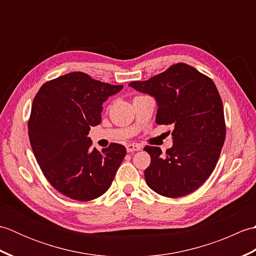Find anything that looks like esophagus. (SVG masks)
I'll return each instance as SVG.
<instances>
[{
	"label": "esophagus",
	"instance_id": "34e87169",
	"mask_svg": "<svg viewBox=\"0 0 256 256\" xmlns=\"http://www.w3.org/2000/svg\"><path fill=\"white\" fill-rule=\"evenodd\" d=\"M142 150V146L138 145V144H128L126 145V150L128 152V153H132V152H138V150Z\"/></svg>",
	"mask_w": 256,
	"mask_h": 256
}]
</instances>
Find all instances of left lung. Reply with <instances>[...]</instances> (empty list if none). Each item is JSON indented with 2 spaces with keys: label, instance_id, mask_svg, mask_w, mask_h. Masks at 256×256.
<instances>
[{
  "label": "left lung",
  "instance_id": "1",
  "mask_svg": "<svg viewBox=\"0 0 256 256\" xmlns=\"http://www.w3.org/2000/svg\"><path fill=\"white\" fill-rule=\"evenodd\" d=\"M130 86L155 98L156 123L172 125V146L165 154L144 148L150 164L144 172L155 192L178 198L194 192L214 172L226 140L224 104L209 77L179 62L146 81Z\"/></svg>",
  "mask_w": 256,
  "mask_h": 256
}]
</instances>
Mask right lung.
<instances>
[{"instance_id": "1", "label": "right lung", "mask_w": 256, "mask_h": 256, "mask_svg": "<svg viewBox=\"0 0 256 256\" xmlns=\"http://www.w3.org/2000/svg\"><path fill=\"white\" fill-rule=\"evenodd\" d=\"M123 86H112L76 72L47 81L34 98L28 136L35 158L47 180L67 197L89 201L110 188L126 155L112 143L92 148L91 126L101 123L103 102Z\"/></svg>"}]
</instances>
